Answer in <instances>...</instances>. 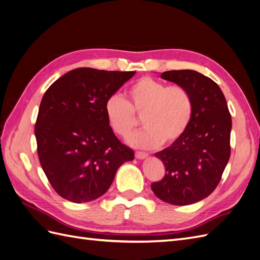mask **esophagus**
<instances>
[{
  "label": "esophagus",
  "instance_id": "1",
  "mask_svg": "<svg viewBox=\"0 0 260 260\" xmlns=\"http://www.w3.org/2000/svg\"><path fill=\"white\" fill-rule=\"evenodd\" d=\"M136 157L138 159H143V158H146L147 157V154L145 152H140V151H137L136 152Z\"/></svg>",
  "mask_w": 260,
  "mask_h": 260
}]
</instances>
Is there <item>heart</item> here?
Segmentation results:
<instances>
[{"mask_svg":"<svg viewBox=\"0 0 260 260\" xmlns=\"http://www.w3.org/2000/svg\"><path fill=\"white\" fill-rule=\"evenodd\" d=\"M127 102L118 94L109 96L104 106L109 128L116 136L128 138L142 116L144 130L129 139L137 147L152 148L172 145L182 138L192 122L194 101L181 84L168 85L151 77H143L129 86Z\"/></svg>","mask_w":260,"mask_h":260,"instance_id":"heart-1","label":"heart"}]
</instances>
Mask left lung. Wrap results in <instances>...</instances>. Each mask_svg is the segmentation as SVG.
Here are the masks:
<instances>
[{
	"instance_id": "left-lung-1",
	"label": "left lung",
	"mask_w": 260,
	"mask_h": 260,
	"mask_svg": "<svg viewBox=\"0 0 260 260\" xmlns=\"http://www.w3.org/2000/svg\"><path fill=\"white\" fill-rule=\"evenodd\" d=\"M160 77L191 92L194 114L185 135L155 154L166 172L151 187L164 202L190 205L207 198L221 180L231 154V115L222 91L210 78L188 69L170 70Z\"/></svg>"
}]
</instances>
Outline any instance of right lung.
<instances>
[{
    "mask_svg": "<svg viewBox=\"0 0 260 260\" xmlns=\"http://www.w3.org/2000/svg\"><path fill=\"white\" fill-rule=\"evenodd\" d=\"M136 72L77 68L42 98L35 135L39 160L52 187L73 203L103 195L116 171L135 158L109 128L105 102Z\"/></svg>",
    "mask_w": 260,
    "mask_h": 260,
    "instance_id": "right-lung-1",
    "label": "right lung"
}]
</instances>
